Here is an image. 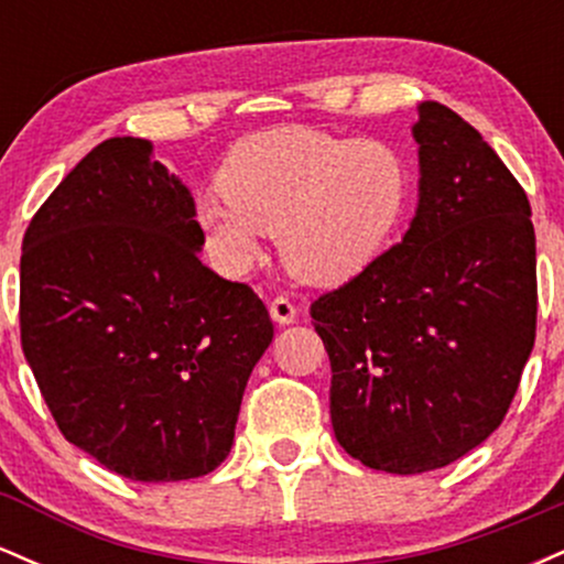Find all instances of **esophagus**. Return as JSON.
<instances>
[{
    "mask_svg": "<svg viewBox=\"0 0 564 564\" xmlns=\"http://www.w3.org/2000/svg\"><path fill=\"white\" fill-rule=\"evenodd\" d=\"M270 318L281 323V326H289V323L296 321V307L291 304V300H286V296H275V300L270 302Z\"/></svg>",
    "mask_w": 564,
    "mask_h": 564,
    "instance_id": "obj_1",
    "label": "esophagus"
}]
</instances>
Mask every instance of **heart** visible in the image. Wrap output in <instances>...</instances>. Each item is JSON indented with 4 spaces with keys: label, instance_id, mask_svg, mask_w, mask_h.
<instances>
[{
    "label": "heart",
    "instance_id": "heart-1",
    "mask_svg": "<svg viewBox=\"0 0 564 564\" xmlns=\"http://www.w3.org/2000/svg\"><path fill=\"white\" fill-rule=\"evenodd\" d=\"M219 192L196 219L219 268L241 275L262 257V232L300 281L339 283L379 254L408 198V166L379 138L278 127L238 142Z\"/></svg>",
    "mask_w": 564,
    "mask_h": 564
}]
</instances>
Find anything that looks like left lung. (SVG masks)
<instances>
[{"label":"left lung","mask_w":564,"mask_h":564,"mask_svg":"<svg viewBox=\"0 0 564 564\" xmlns=\"http://www.w3.org/2000/svg\"><path fill=\"white\" fill-rule=\"evenodd\" d=\"M419 209L403 241L310 304L332 360V424L371 469L462 458L507 416L535 341L530 200L451 108L422 102Z\"/></svg>","instance_id":"left-lung-1"}]
</instances>
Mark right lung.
Instances as JSON below:
<instances>
[{"label":"right lung","instance_id":"right-lung-1","mask_svg":"<svg viewBox=\"0 0 564 564\" xmlns=\"http://www.w3.org/2000/svg\"><path fill=\"white\" fill-rule=\"evenodd\" d=\"M193 217L151 140L111 138L23 236L21 345L39 392L68 443L129 480L215 471L273 341L254 289L198 260Z\"/></svg>","mask_w":564,"mask_h":564}]
</instances>
